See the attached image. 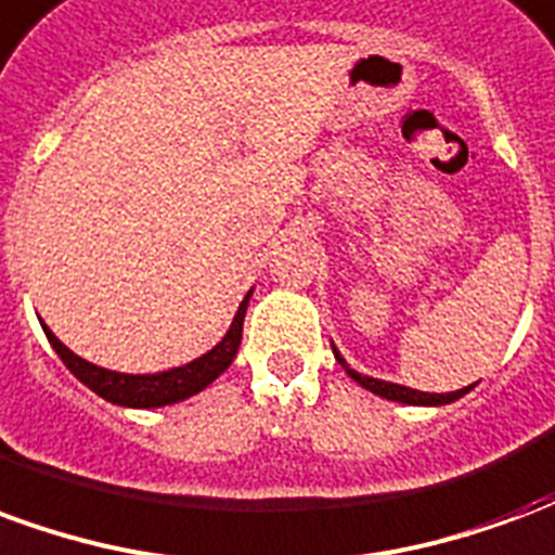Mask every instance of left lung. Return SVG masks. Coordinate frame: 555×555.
Returning a JSON list of instances; mask_svg holds the SVG:
<instances>
[{
    "label": "left lung",
    "instance_id": "8db88e82",
    "mask_svg": "<svg viewBox=\"0 0 555 555\" xmlns=\"http://www.w3.org/2000/svg\"><path fill=\"white\" fill-rule=\"evenodd\" d=\"M336 360L341 362V369H345L357 384L365 386L369 392H374V396H380V398H389V401H401V404H449V401H457V398L466 392V389H457V392H418V389H410V386L386 384V380H374V377H362V374L350 372L348 362L338 357V350H336Z\"/></svg>",
    "mask_w": 555,
    "mask_h": 555
}]
</instances>
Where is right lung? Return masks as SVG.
<instances>
[{"instance_id": "right-lung-1", "label": "right lung", "mask_w": 555, "mask_h": 555, "mask_svg": "<svg viewBox=\"0 0 555 555\" xmlns=\"http://www.w3.org/2000/svg\"><path fill=\"white\" fill-rule=\"evenodd\" d=\"M249 297L253 294L243 297L241 309L231 321V330L217 348L205 353V357H198V360L186 362L181 369H171V372L163 374H118L109 372V369H98L91 362L79 360L74 350H67L47 326H43V333L50 338L55 353L62 357V362L70 369V374L89 386L91 392H98L101 398L113 401V404H121V408H163V404H175V401H183V398L202 392L207 384H214L219 374L229 369L231 360L237 357V348H241L243 318H246Z\"/></svg>"}]
</instances>
